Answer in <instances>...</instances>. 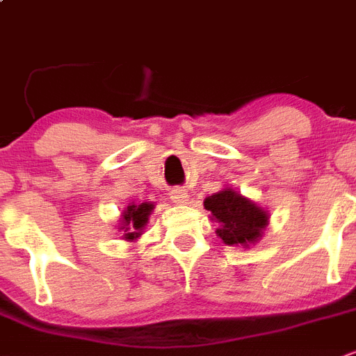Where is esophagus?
Masks as SVG:
<instances>
[{"mask_svg":"<svg viewBox=\"0 0 356 356\" xmlns=\"http://www.w3.org/2000/svg\"><path fill=\"white\" fill-rule=\"evenodd\" d=\"M188 192L185 191V188H172L171 191V201H175V203L178 204H185L188 201Z\"/></svg>","mask_w":356,"mask_h":356,"instance_id":"34e87169","label":"esophagus"}]
</instances>
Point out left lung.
<instances>
[{
    "instance_id": "obj_1",
    "label": "left lung",
    "mask_w": 356,
    "mask_h": 356,
    "mask_svg": "<svg viewBox=\"0 0 356 356\" xmlns=\"http://www.w3.org/2000/svg\"><path fill=\"white\" fill-rule=\"evenodd\" d=\"M204 208L211 211V218L218 222L217 236L222 238L226 245L256 243L268 226L270 215L266 210L233 188L226 187L217 194L208 195Z\"/></svg>"
}]
</instances>
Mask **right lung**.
I'll list each match as a JSON object with an SVG mask.
<instances>
[{"mask_svg":"<svg viewBox=\"0 0 356 356\" xmlns=\"http://www.w3.org/2000/svg\"><path fill=\"white\" fill-rule=\"evenodd\" d=\"M155 204L152 203H141V204H130L123 210L122 215V227L123 238L127 242H134L141 236L143 229H145L146 222H148V215L152 213Z\"/></svg>","mask_w":356,"mask_h":356,"instance_id":"1","label":"right lung"}]
</instances>
